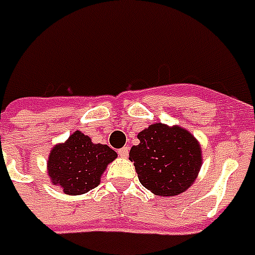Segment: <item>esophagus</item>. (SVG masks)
I'll use <instances>...</instances> for the list:
<instances>
[{"mask_svg": "<svg viewBox=\"0 0 255 255\" xmlns=\"http://www.w3.org/2000/svg\"><path fill=\"white\" fill-rule=\"evenodd\" d=\"M119 156H122V158H126L128 155H129V148L128 147H122L118 149Z\"/></svg>", "mask_w": 255, "mask_h": 255, "instance_id": "1", "label": "esophagus"}]
</instances>
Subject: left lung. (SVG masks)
<instances>
[{"instance_id": "left-lung-1", "label": "left lung", "mask_w": 255, "mask_h": 255, "mask_svg": "<svg viewBox=\"0 0 255 255\" xmlns=\"http://www.w3.org/2000/svg\"><path fill=\"white\" fill-rule=\"evenodd\" d=\"M129 159L142 187L159 196H174L194 184L202 166L200 145L189 131L153 124L138 133Z\"/></svg>"}]
</instances>
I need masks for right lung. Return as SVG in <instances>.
<instances>
[{"label": "right lung", "instance_id": "right-lung-1", "mask_svg": "<svg viewBox=\"0 0 255 255\" xmlns=\"http://www.w3.org/2000/svg\"><path fill=\"white\" fill-rule=\"evenodd\" d=\"M117 152L108 145L93 144L82 131H75L64 144L50 151L48 173L52 182L67 195L89 192L100 184V177Z\"/></svg>", "mask_w": 255, "mask_h": 255}]
</instances>
